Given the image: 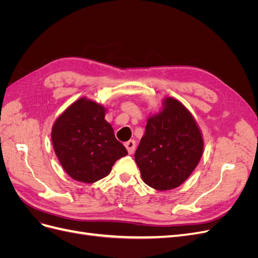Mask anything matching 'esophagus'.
Returning a JSON list of instances; mask_svg holds the SVG:
<instances>
[{"instance_id": "obj_1", "label": "esophagus", "mask_w": 258, "mask_h": 258, "mask_svg": "<svg viewBox=\"0 0 258 258\" xmlns=\"http://www.w3.org/2000/svg\"><path fill=\"white\" fill-rule=\"evenodd\" d=\"M124 146H126L128 153L132 154L135 152V148H136V141L135 140H129V141L124 142Z\"/></svg>"}]
</instances>
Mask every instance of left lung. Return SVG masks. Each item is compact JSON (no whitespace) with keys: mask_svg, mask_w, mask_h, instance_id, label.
Returning a JSON list of instances; mask_svg holds the SVG:
<instances>
[{"mask_svg":"<svg viewBox=\"0 0 258 258\" xmlns=\"http://www.w3.org/2000/svg\"><path fill=\"white\" fill-rule=\"evenodd\" d=\"M204 153V139L191 113L174 98L147 118L145 134L135 154L143 182L157 190H170L192 173Z\"/></svg>","mask_w":258,"mask_h":258,"instance_id":"left-lung-1","label":"left lung"}]
</instances>
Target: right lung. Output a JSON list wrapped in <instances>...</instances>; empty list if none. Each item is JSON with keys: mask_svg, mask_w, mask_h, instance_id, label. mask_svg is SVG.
Listing matches in <instances>:
<instances>
[{"mask_svg": "<svg viewBox=\"0 0 258 258\" xmlns=\"http://www.w3.org/2000/svg\"><path fill=\"white\" fill-rule=\"evenodd\" d=\"M106 108L81 98L54 121L51 141L66 172L75 181L95 183L111 172L116 160L128 154L105 119Z\"/></svg>", "mask_w": 258, "mask_h": 258, "instance_id": "1", "label": "right lung"}]
</instances>
